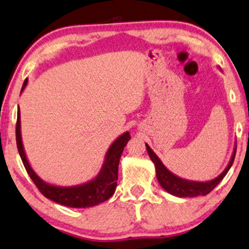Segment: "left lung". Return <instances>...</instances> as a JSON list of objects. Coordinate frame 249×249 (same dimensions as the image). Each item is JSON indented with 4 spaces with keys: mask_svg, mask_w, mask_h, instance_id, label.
<instances>
[{
    "mask_svg": "<svg viewBox=\"0 0 249 249\" xmlns=\"http://www.w3.org/2000/svg\"><path fill=\"white\" fill-rule=\"evenodd\" d=\"M145 148H147L148 155L152 163L155 164L156 168V177L159 184L161 185V188L165 189L168 194L173 195L175 197H197V196H206L207 194L213 190L220 182L223 180V178L227 175V173L232 166L234 156H236V149L237 144L234 145L233 152L231 155L230 161H229L228 166L225 167V170L222 173L211 181H191V180H185L182 178L174 173H172L171 171L167 170V167L161 163V160L159 159L157 155L151 150V148L145 143Z\"/></svg>",
    "mask_w": 249,
    "mask_h": 249,
    "instance_id": "left-lung-1",
    "label": "left lung"
}]
</instances>
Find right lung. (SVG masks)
<instances>
[{
	"label": "right lung",
	"instance_id": "obj_1",
	"mask_svg": "<svg viewBox=\"0 0 249 249\" xmlns=\"http://www.w3.org/2000/svg\"><path fill=\"white\" fill-rule=\"evenodd\" d=\"M28 79L26 78L22 84L21 92L27 86ZM130 133L125 132L112 142L108 151L106 152L105 161L102 164L100 172L92 180L85 183L71 185V187H60V185L50 184L43 181L29 164L27 156H26L24 144L21 139V125H20V110L18 108L16 126V140L20 155L22 163L27 171V173L34 182L36 187L42 192L43 196L49 198L60 205L74 208H86L93 207L95 205L104 203L109 199L116 190L118 180V164L125 145L130 140Z\"/></svg>",
	"mask_w": 249,
	"mask_h": 249
}]
</instances>
